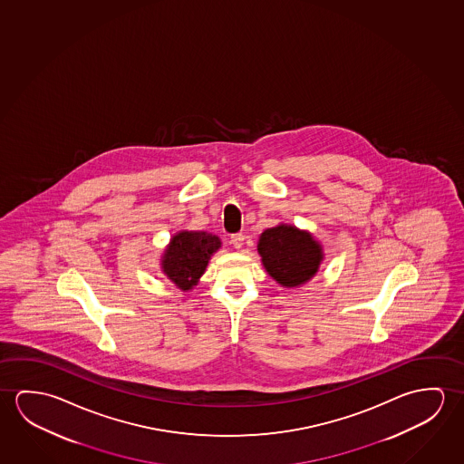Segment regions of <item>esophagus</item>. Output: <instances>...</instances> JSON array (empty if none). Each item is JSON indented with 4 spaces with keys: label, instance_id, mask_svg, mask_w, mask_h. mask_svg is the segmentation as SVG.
<instances>
[{
    "label": "esophagus",
    "instance_id": "esophagus-1",
    "mask_svg": "<svg viewBox=\"0 0 464 464\" xmlns=\"http://www.w3.org/2000/svg\"><path fill=\"white\" fill-rule=\"evenodd\" d=\"M243 240H245L243 234H234V236H230V243L236 246L237 250L242 248Z\"/></svg>",
    "mask_w": 464,
    "mask_h": 464
}]
</instances>
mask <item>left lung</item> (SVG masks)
Wrapping results in <instances>:
<instances>
[{"label":"left lung","mask_w":464,"mask_h":464,"mask_svg":"<svg viewBox=\"0 0 464 464\" xmlns=\"http://www.w3.org/2000/svg\"><path fill=\"white\" fill-rule=\"evenodd\" d=\"M257 253L267 274L282 287H300L316 276L324 259L323 246L309 232L280 224L265 230Z\"/></svg>","instance_id":"obj_1"}]
</instances>
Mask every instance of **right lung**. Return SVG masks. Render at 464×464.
<instances>
[{
    "mask_svg": "<svg viewBox=\"0 0 464 464\" xmlns=\"http://www.w3.org/2000/svg\"><path fill=\"white\" fill-rule=\"evenodd\" d=\"M221 248L219 237L203 230H182L170 238L161 256L164 276L180 290H190L205 274L208 263Z\"/></svg>",
    "mask_w": 464,
    "mask_h": 464,
    "instance_id": "1",
    "label": "right lung"
}]
</instances>
